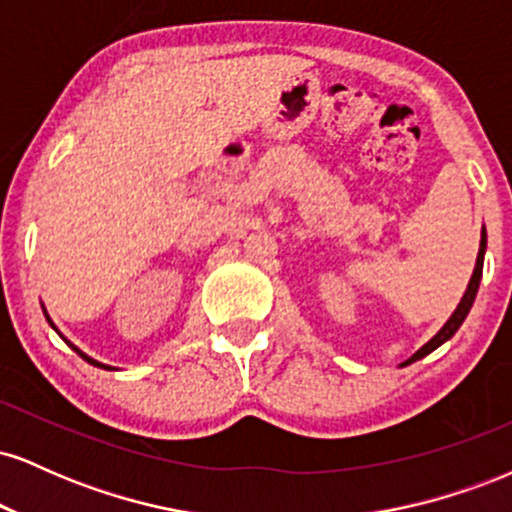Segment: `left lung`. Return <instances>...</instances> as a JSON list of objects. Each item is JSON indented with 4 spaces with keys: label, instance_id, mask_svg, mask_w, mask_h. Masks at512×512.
I'll use <instances>...</instances> for the list:
<instances>
[{
    "label": "left lung",
    "instance_id": "left-lung-1",
    "mask_svg": "<svg viewBox=\"0 0 512 512\" xmlns=\"http://www.w3.org/2000/svg\"><path fill=\"white\" fill-rule=\"evenodd\" d=\"M484 255H486V228H481V240H479V255H477V264H474V272H472V279H469L467 284V291H464V296L460 298V303H457L455 313L448 317V322H445L440 330L433 334L428 342L421 346L416 354H411L407 361H402L399 366H409V363L414 361H421V358L431 354V351H436L440 344H445L448 339H452V334L460 330V325L464 322V317L469 315V310H472L474 305V298H477V291H479V284H481V272H484Z\"/></svg>",
    "mask_w": 512,
    "mask_h": 512
}]
</instances>
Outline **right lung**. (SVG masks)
I'll list each match as a JSON object with an SVG mask.
<instances>
[{
	"instance_id": "1",
	"label": "right lung",
	"mask_w": 512,
	"mask_h": 512,
	"mask_svg": "<svg viewBox=\"0 0 512 512\" xmlns=\"http://www.w3.org/2000/svg\"><path fill=\"white\" fill-rule=\"evenodd\" d=\"M43 313H45V320H48L50 322V327H52V330H55L57 334H60V337L64 339V344H67L69 346V349H74L76 351V354H79L81 358H84V361L86 363H91V366H96V368H103V370H115L113 366H105V363H101V361H96V358H91V356H88V354H84V351H81L79 349V346H76V344H72V342H69V339L67 337H64V334L60 332V330H57V325H55V322H52V317L48 315V310H45V305H43Z\"/></svg>"
}]
</instances>
